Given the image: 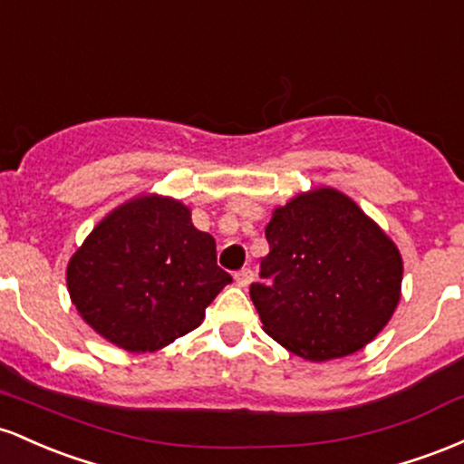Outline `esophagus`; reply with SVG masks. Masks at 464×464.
Segmentation results:
<instances>
[{
    "label": "esophagus",
    "mask_w": 464,
    "mask_h": 464,
    "mask_svg": "<svg viewBox=\"0 0 464 464\" xmlns=\"http://www.w3.org/2000/svg\"><path fill=\"white\" fill-rule=\"evenodd\" d=\"M234 280H237L238 287H247V285L254 280V272H252V269H249V267L238 269V272L234 274Z\"/></svg>",
    "instance_id": "34e87169"
}]
</instances>
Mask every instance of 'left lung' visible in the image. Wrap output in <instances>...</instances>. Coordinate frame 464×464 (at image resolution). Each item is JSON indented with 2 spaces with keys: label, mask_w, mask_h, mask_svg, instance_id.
<instances>
[{
  "label": "left lung",
  "mask_w": 464,
  "mask_h": 464,
  "mask_svg": "<svg viewBox=\"0 0 464 464\" xmlns=\"http://www.w3.org/2000/svg\"><path fill=\"white\" fill-rule=\"evenodd\" d=\"M269 254L249 285L263 329L294 355L357 353L392 317L403 263L394 243L342 192L291 199L265 227Z\"/></svg>",
  "instance_id": "obj_1"
}]
</instances>
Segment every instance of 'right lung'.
Masks as SVG:
<instances>
[{
	"label": "right lung",
	"instance_id": "obj_1",
	"mask_svg": "<svg viewBox=\"0 0 464 464\" xmlns=\"http://www.w3.org/2000/svg\"><path fill=\"white\" fill-rule=\"evenodd\" d=\"M232 283L217 243L179 201L142 197L98 223L67 265V289L82 320L131 353L158 351L201 324Z\"/></svg>",
	"mask_w": 464,
	"mask_h": 464
}]
</instances>
